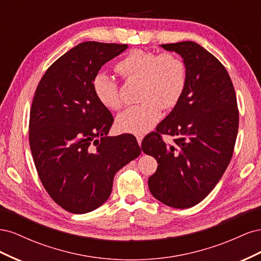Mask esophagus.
I'll use <instances>...</instances> for the list:
<instances>
[{"mask_svg": "<svg viewBox=\"0 0 261 261\" xmlns=\"http://www.w3.org/2000/svg\"><path fill=\"white\" fill-rule=\"evenodd\" d=\"M143 137H144V136H143V135H140V134H139V135H137V136H136L137 141H138V145H139V146L141 145V140H143Z\"/></svg>", "mask_w": 261, "mask_h": 261, "instance_id": "34e87169", "label": "esophagus"}]
</instances>
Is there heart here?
Wrapping results in <instances>:
<instances>
[{
  "label": "heart",
  "mask_w": 261,
  "mask_h": 261,
  "mask_svg": "<svg viewBox=\"0 0 261 261\" xmlns=\"http://www.w3.org/2000/svg\"><path fill=\"white\" fill-rule=\"evenodd\" d=\"M124 80H139L138 105L125 109L116 117V127L123 133L144 134L159 122L161 109H171L179 100L186 84L184 62L172 53L158 54L133 50L115 66ZM92 90L100 103L111 110L123 101L115 78L99 72L92 78Z\"/></svg>",
  "instance_id": "1"
}]
</instances>
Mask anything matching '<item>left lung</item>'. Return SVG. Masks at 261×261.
Masks as SVG:
<instances>
[{"instance_id":"obj_1","label":"left lung","mask_w":261,"mask_h":261,"mask_svg":"<svg viewBox=\"0 0 261 261\" xmlns=\"http://www.w3.org/2000/svg\"><path fill=\"white\" fill-rule=\"evenodd\" d=\"M186 68L183 93L171 113L147 135L141 149L158 162L150 193L172 208H191L210 194L231 161L239 129L235 90L220 61L193 41L161 44ZM175 137L168 146L161 138Z\"/></svg>"}]
</instances>
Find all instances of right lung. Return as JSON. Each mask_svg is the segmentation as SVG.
<instances>
[{
  "instance_id": "add662e5",
  "label": "right lung",
  "mask_w": 261,
  "mask_h": 261,
  "mask_svg": "<svg viewBox=\"0 0 261 261\" xmlns=\"http://www.w3.org/2000/svg\"><path fill=\"white\" fill-rule=\"evenodd\" d=\"M127 48L77 44L53 63L37 87L29 120L31 153L45 191L72 213L102 206L116 172L141 152L130 134L108 136L113 116L91 85L100 68Z\"/></svg>"
}]
</instances>
